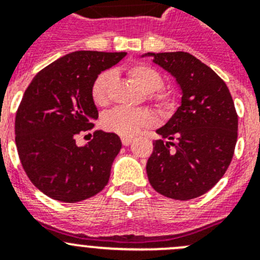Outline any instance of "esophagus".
I'll return each instance as SVG.
<instances>
[{
    "label": "esophagus",
    "instance_id": "obj_1",
    "mask_svg": "<svg viewBox=\"0 0 260 260\" xmlns=\"http://www.w3.org/2000/svg\"><path fill=\"white\" fill-rule=\"evenodd\" d=\"M133 138L132 137H122L121 138V142H122L123 146H128V144L132 143Z\"/></svg>",
    "mask_w": 260,
    "mask_h": 260
}]
</instances>
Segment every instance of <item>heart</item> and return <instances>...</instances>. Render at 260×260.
<instances>
[{
  "mask_svg": "<svg viewBox=\"0 0 260 260\" xmlns=\"http://www.w3.org/2000/svg\"><path fill=\"white\" fill-rule=\"evenodd\" d=\"M125 73L142 91L151 93L150 99L160 112L169 113L174 108V99L169 92L160 91L164 86L161 74L153 66L138 62L127 66ZM113 84V74L103 71L93 80L91 87V98L98 107H107L110 103V89ZM155 122V117L147 109H127L116 108L103 117V126L110 133L121 137H132L142 128L150 127Z\"/></svg>",
  "mask_w": 260,
  "mask_h": 260,
  "instance_id": "heart-1",
  "label": "heart"
}]
</instances>
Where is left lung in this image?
<instances>
[{
  "mask_svg": "<svg viewBox=\"0 0 260 260\" xmlns=\"http://www.w3.org/2000/svg\"><path fill=\"white\" fill-rule=\"evenodd\" d=\"M182 89L181 107L157 130L147 176L157 192L198 198L225 174L237 143L238 116L224 80L190 53H147Z\"/></svg>",
  "mask_w": 260,
  "mask_h": 260,
  "instance_id": "left-lung-1",
  "label": "left lung"
}]
</instances>
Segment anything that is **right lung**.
<instances>
[{
	"mask_svg": "<svg viewBox=\"0 0 260 260\" xmlns=\"http://www.w3.org/2000/svg\"><path fill=\"white\" fill-rule=\"evenodd\" d=\"M125 56L73 52L39 71L27 87L15 116V144L29 181L49 198L77 203L107 186L122 146L119 137L96 130L83 147L75 138L92 130L99 117L91 98L93 80Z\"/></svg>",
	"mask_w": 260,
	"mask_h": 260,
	"instance_id": "1",
	"label": "right lung"
}]
</instances>
